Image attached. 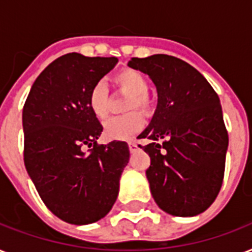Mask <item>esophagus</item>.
Wrapping results in <instances>:
<instances>
[{
  "instance_id": "1",
  "label": "esophagus",
  "mask_w": 252,
  "mask_h": 252,
  "mask_svg": "<svg viewBox=\"0 0 252 252\" xmlns=\"http://www.w3.org/2000/svg\"><path fill=\"white\" fill-rule=\"evenodd\" d=\"M128 148H129L130 152H134V150H137V142L129 141V142H128Z\"/></svg>"
}]
</instances>
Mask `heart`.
Returning <instances> with one entry per match:
<instances>
[{
    "label": "heart",
    "instance_id": "b5f03b06",
    "mask_svg": "<svg viewBox=\"0 0 252 252\" xmlns=\"http://www.w3.org/2000/svg\"><path fill=\"white\" fill-rule=\"evenodd\" d=\"M114 82L119 90L126 94H129L124 110L132 111V112H128L122 116H116V118L110 119L108 122L104 123L103 134L108 140L124 141V140H129L142 128L141 115L133 110H138L145 115L149 114L153 107V103L148 95V89H149L148 80L138 70L123 69L115 74ZM87 104H89L91 114L98 120L102 122L107 119L110 114L108 91L102 82H96L91 87L89 96H87Z\"/></svg>",
    "mask_w": 252,
    "mask_h": 252
}]
</instances>
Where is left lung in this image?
Returning a JSON list of instances; mask_svg holds the SVG:
<instances>
[{"label":"left lung","instance_id":"1","mask_svg":"<svg viewBox=\"0 0 252 252\" xmlns=\"http://www.w3.org/2000/svg\"><path fill=\"white\" fill-rule=\"evenodd\" d=\"M128 66L148 74L158 91L156 114L138 136L150 141L138 146L150 157L152 195L168 215H200L219 195L225 172L229 136L219 95L201 73L174 56L133 57Z\"/></svg>","mask_w":252,"mask_h":252}]
</instances>
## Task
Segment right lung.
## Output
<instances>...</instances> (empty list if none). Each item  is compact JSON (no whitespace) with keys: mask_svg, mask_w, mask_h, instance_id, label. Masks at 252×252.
Segmentation results:
<instances>
[{"mask_svg":"<svg viewBox=\"0 0 252 252\" xmlns=\"http://www.w3.org/2000/svg\"><path fill=\"white\" fill-rule=\"evenodd\" d=\"M116 63L66 53L39 74L23 106L26 170L45 207L73 225L96 222L111 211L129 159L126 142H96L103 126L87 104L91 87Z\"/></svg>","mask_w":252,"mask_h":252,"instance_id":"obj_1","label":"right lung"}]
</instances>
